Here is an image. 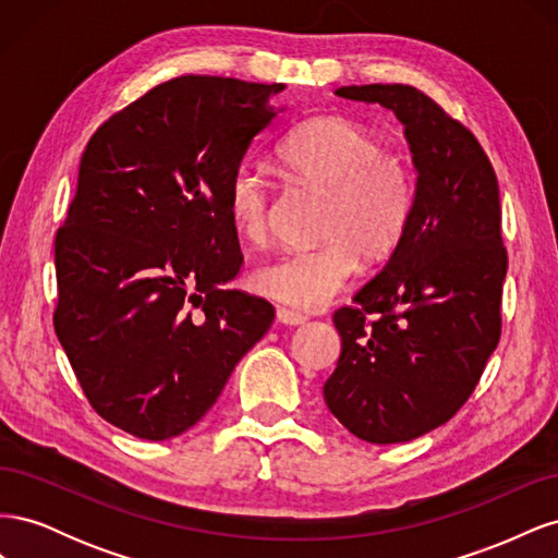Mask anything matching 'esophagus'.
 I'll return each mask as SVG.
<instances>
[{
    "mask_svg": "<svg viewBox=\"0 0 558 558\" xmlns=\"http://www.w3.org/2000/svg\"><path fill=\"white\" fill-rule=\"evenodd\" d=\"M277 320L283 326H302L307 318L298 312H291V310H277Z\"/></svg>",
    "mask_w": 558,
    "mask_h": 558,
    "instance_id": "1",
    "label": "esophagus"
}]
</instances>
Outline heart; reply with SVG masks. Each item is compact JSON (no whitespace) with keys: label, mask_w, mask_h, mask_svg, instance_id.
<instances>
[{"label":"heart","mask_w":558,"mask_h":558,"mask_svg":"<svg viewBox=\"0 0 558 558\" xmlns=\"http://www.w3.org/2000/svg\"><path fill=\"white\" fill-rule=\"evenodd\" d=\"M277 158L298 183L328 195L318 226L324 242L263 263L251 283L281 305L316 312L347 289L361 253L384 260L398 248L414 214V172L408 158L386 148L367 125L340 116L295 128L279 144ZM226 209L244 242L267 240L272 185L256 162L234 167Z\"/></svg>","instance_id":"1"}]
</instances>
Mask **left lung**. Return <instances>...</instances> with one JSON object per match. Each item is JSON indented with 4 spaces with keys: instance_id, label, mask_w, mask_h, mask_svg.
Returning a JSON list of instances; mask_svg holds the SVG:
<instances>
[{
    "instance_id": "left-lung-1",
    "label": "left lung",
    "mask_w": 558,
    "mask_h": 558,
    "mask_svg": "<svg viewBox=\"0 0 558 558\" xmlns=\"http://www.w3.org/2000/svg\"><path fill=\"white\" fill-rule=\"evenodd\" d=\"M335 95L391 109L416 170L414 214L391 258L332 320L342 337L328 410L365 442H410L475 391L500 340L508 251L498 179L468 128L402 83Z\"/></svg>"
}]
</instances>
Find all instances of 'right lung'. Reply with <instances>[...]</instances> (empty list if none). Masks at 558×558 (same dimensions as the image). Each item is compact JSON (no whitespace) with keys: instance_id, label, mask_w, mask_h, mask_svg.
Returning a JSON list of instances; mask_svg holds the SVG:
<instances>
[{"instance_id":"right-lung-1","label":"right lung","mask_w":558,"mask_h":558,"mask_svg":"<svg viewBox=\"0 0 558 558\" xmlns=\"http://www.w3.org/2000/svg\"><path fill=\"white\" fill-rule=\"evenodd\" d=\"M283 83L179 76L99 125L56 234L53 326L93 410L142 440L181 435L275 320L223 289L242 251L226 193Z\"/></svg>"}]
</instances>
